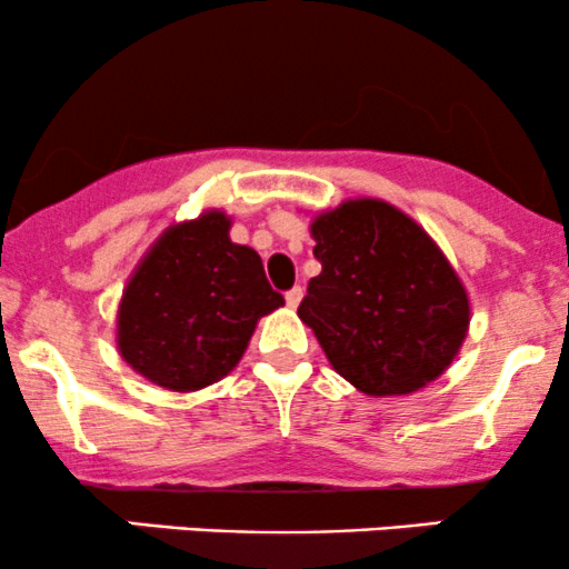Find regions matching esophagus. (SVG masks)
I'll use <instances>...</instances> for the list:
<instances>
[{
	"label": "esophagus",
	"instance_id": "esophagus-1",
	"mask_svg": "<svg viewBox=\"0 0 569 569\" xmlns=\"http://www.w3.org/2000/svg\"><path fill=\"white\" fill-rule=\"evenodd\" d=\"M302 297H305L302 286H293L291 291H286V305H289V307H297L299 302H302Z\"/></svg>",
	"mask_w": 569,
	"mask_h": 569
}]
</instances>
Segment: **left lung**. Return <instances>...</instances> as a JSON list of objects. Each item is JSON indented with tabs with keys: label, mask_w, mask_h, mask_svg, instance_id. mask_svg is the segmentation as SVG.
Masks as SVG:
<instances>
[{
	"label": "left lung",
	"mask_w": 569,
	"mask_h": 569,
	"mask_svg": "<svg viewBox=\"0 0 569 569\" xmlns=\"http://www.w3.org/2000/svg\"><path fill=\"white\" fill-rule=\"evenodd\" d=\"M310 232L321 276L297 312L337 375L367 396H407L443 375L471 305L430 234L371 198L321 213Z\"/></svg>",
	"instance_id": "1"
}]
</instances>
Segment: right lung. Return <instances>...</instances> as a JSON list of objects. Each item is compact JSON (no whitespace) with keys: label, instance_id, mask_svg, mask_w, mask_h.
I'll list each match as a JSON object with an SVG mask.
<instances>
[{"label":"right lung","instance_id":"1","mask_svg":"<svg viewBox=\"0 0 569 569\" xmlns=\"http://www.w3.org/2000/svg\"><path fill=\"white\" fill-rule=\"evenodd\" d=\"M230 224L206 211L168 227L122 291L117 348L160 388L189 393L230 375L259 318L283 305L259 253L232 243Z\"/></svg>","mask_w":569,"mask_h":569}]
</instances>
